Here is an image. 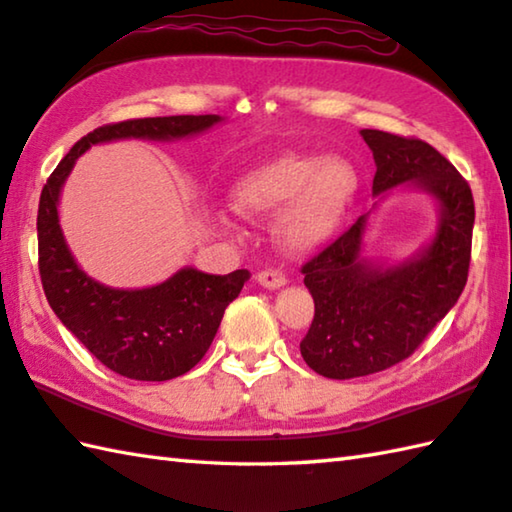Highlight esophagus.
<instances>
[{"label": "esophagus", "mask_w": 512, "mask_h": 512, "mask_svg": "<svg viewBox=\"0 0 512 512\" xmlns=\"http://www.w3.org/2000/svg\"><path fill=\"white\" fill-rule=\"evenodd\" d=\"M257 282L264 288H271V291H275V288H282L286 284V277L280 271H275V268H268V271L257 273Z\"/></svg>", "instance_id": "obj_1"}]
</instances>
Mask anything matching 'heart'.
I'll list each match as a JSON object with an SVG mask.
<instances>
[{"label": "heart", "mask_w": 512, "mask_h": 512, "mask_svg": "<svg viewBox=\"0 0 512 512\" xmlns=\"http://www.w3.org/2000/svg\"><path fill=\"white\" fill-rule=\"evenodd\" d=\"M356 167L340 156L280 154L241 174L232 185L239 215L262 219L282 212L277 235L293 253H309L336 235L358 197Z\"/></svg>", "instance_id": "b5f03b06"}]
</instances>
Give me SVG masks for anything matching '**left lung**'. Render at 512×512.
<instances>
[{"mask_svg":"<svg viewBox=\"0 0 512 512\" xmlns=\"http://www.w3.org/2000/svg\"><path fill=\"white\" fill-rule=\"evenodd\" d=\"M360 136L374 154V197L398 185L423 190L439 206V224L430 244L385 266L362 257L367 212L302 266L315 302L302 358L315 374L336 380L376 374L412 356L468 282L475 226L468 181L432 145L380 129Z\"/></svg>","mask_w":512,"mask_h":512,"instance_id":"left-lung-1","label":"left lung"}]
</instances>
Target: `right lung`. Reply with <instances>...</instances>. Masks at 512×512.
Wrapping results in <instances>:
<instances>
[{
  "label": "right lung",
  "instance_id": "add662e5",
  "mask_svg": "<svg viewBox=\"0 0 512 512\" xmlns=\"http://www.w3.org/2000/svg\"><path fill=\"white\" fill-rule=\"evenodd\" d=\"M221 116L136 118L98 127L71 147L46 181L37 210V250L44 295L60 322L116 374L132 380H172L206 356L226 306L250 273L208 275L185 266L170 280L147 288H111L89 277L62 235L58 203L78 156L91 145L147 138L174 141L197 136Z\"/></svg>",
  "mask_w": 512,
  "mask_h": 512
}]
</instances>
